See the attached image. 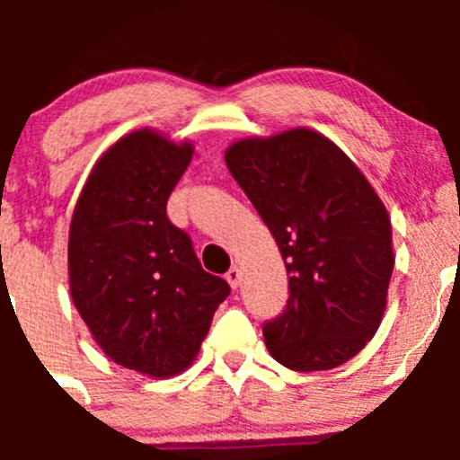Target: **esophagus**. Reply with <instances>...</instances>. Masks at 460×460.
Instances as JSON below:
<instances>
[{
  "instance_id": "obj_1",
  "label": "esophagus",
  "mask_w": 460,
  "mask_h": 460,
  "mask_svg": "<svg viewBox=\"0 0 460 460\" xmlns=\"http://www.w3.org/2000/svg\"><path fill=\"white\" fill-rule=\"evenodd\" d=\"M225 278H226V282H229V285L235 289V287L240 285V280H243V271H240V267H231L229 271H226Z\"/></svg>"
}]
</instances>
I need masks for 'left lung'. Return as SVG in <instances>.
<instances>
[{"label": "left lung", "mask_w": 460, "mask_h": 460, "mask_svg": "<svg viewBox=\"0 0 460 460\" xmlns=\"http://www.w3.org/2000/svg\"><path fill=\"white\" fill-rule=\"evenodd\" d=\"M225 162L289 276L285 309L262 324L269 354L294 372L354 358L383 320L394 271L392 225L372 184L309 128L240 140Z\"/></svg>", "instance_id": "left-lung-1"}]
</instances>
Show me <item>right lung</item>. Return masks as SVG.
Returning <instances> with one entry per match:
<instances>
[{
	"label": "right lung",
	"mask_w": 460,
	"mask_h": 460,
	"mask_svg": "<svg viewBox=\"0 0 460 460\" xmlns=\"http://www.w3.org/2000/svg\"><path fill=\"white\" fill-rule=\"evenodd\" d=\"M191 144L155 131L118 140L88 175L68 235L71 296L111 360L153 378L196 358L226 280L204 271L166 202L191 162Z\"/></svg>",
	"instance_id": "right-lung-1"
}]
</instances>
